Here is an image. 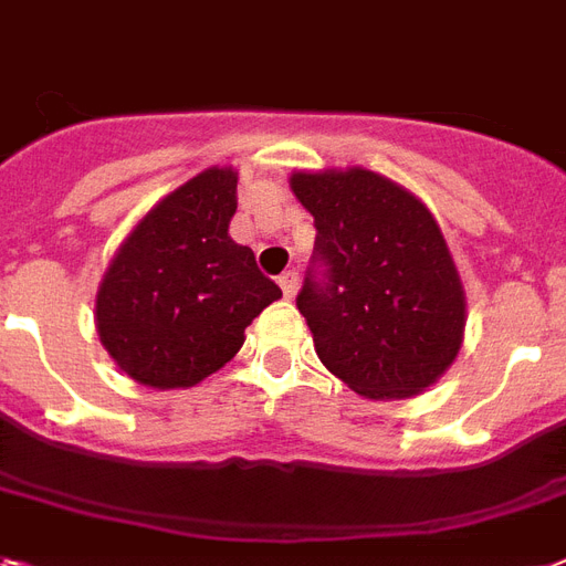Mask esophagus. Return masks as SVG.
I'll list each match as a JSON object with an SVG mask.
<instances>
[{"instance_id":"1","label":"esophagus","mask_w":566,"mask_h":566,"mask_svg":"<svg viewBox=\"0 0 566 566\" xmlns=\"http://www.w3.org/2000/svg\"><path fill=\"white\" fill-rule=\"evenodd\" d=\"M279 287H282V293L287 298L296 296V291H298V273H296V270H287V273L279 275Z\"/></svg>"}]
</instances>
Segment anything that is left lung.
Returning <instances> with one entry per match:
<instances>
[{
	"mask_svg": "<svg viewBox=\"0 0 566 566\" xmlns=\"http://www.w3.org/2000/svg\"><path fill=\"white\" fill-rule=\"evenodd\" d=\"M316 241L296 296L325 369L363 398H410L462 346L465 293L421 200L375 171L293 174Z\"/></svg>",
	"mask_w": 566,
	"mask_h": 566,
	"instance_id": "left-lung-1",
	"label": "left lung"
}]
</instances>
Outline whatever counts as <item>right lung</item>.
Listing matches in <instances>:
<instances>
[{
  "label": "right lung",
  "instance_id": "obj_1",
  "mask_svg": "<svg viewBox=\"0 0 566 566\" xmlns=\"http://www.w3.org/2000/svg\"><path fill=\"white\" fill-rule=\"evenodd\" d=\"M238 174L209 168L142 218L98 287L95 323L113 360L154 389L195 387L243 346L282 296L250 247L229 238Z\"/></svg>",
  "mask_w": 566,
  "mask_h": 566
}]
</instances>
